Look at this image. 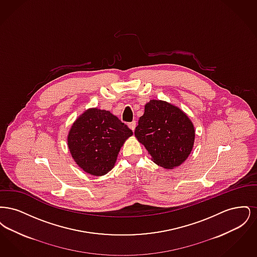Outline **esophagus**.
Here are the masks:
<instances>
[{"mask_svg":"<svg viewBox=\"0 0 257 257\" xmlns=\"http://www.w3.org/2000/svg\"><path fill=\"white\" fill-rule=\"evenodd\" d=\"M128 126H129V128H130L132 131H134L135 128H136V121H132V122L129 123Z\"/></svg>","mask_w":257,"mask_h":257,"instance_id":"obj_1","label":"esophagus"}]
</instances>
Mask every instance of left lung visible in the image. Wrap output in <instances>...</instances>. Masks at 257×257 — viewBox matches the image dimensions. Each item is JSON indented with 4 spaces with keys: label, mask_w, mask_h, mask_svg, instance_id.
Returning a JSON list of instances; mask_svg holds the SVG:
<instances>
[{
    "label": "left lung",
    "mask_w": 257,
    "mask_h": 257,
    "mask_svg": "<svg viewBox=\"0 0 257 257\" xmlns=\"http://www.w3.org/2000/svg\"><path fill=\"white\" fill-rule=\"evenodd\" d=\"M135 136L156 165L172 170L182 165L191 154L196 131L180 108L167 101L152 99L145 106Z\"/></svg>",
    "instance_id": "8db88e82"
}]
</instances>
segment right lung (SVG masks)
<instances>
[{
	"label": "right lung",
	"mask_w": 257,
	"mask_h": 257,
	"mask_svg": "<svg viewBox=\"0 0 257 257\" xmlns=\"http://www.w3.org/2000/svg\"><path fill=\"white\" fill-rule=\"evenodd\" d=\"M132 135V130L109 110L90 108L74 121L67 146L83 171L102 176L114 167L120 148Z\"/></svg>",
	"instance_id": "1"
}]
</instances>
